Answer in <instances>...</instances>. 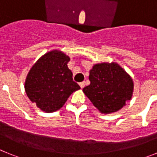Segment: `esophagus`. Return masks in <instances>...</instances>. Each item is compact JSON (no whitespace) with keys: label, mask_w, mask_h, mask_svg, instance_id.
<instances>
[{"label":"esophagus","mask_w":157,"mask_h":157,"mask_svg":"<svg viewBox=\"0 0 157 157\" xmlns=\"http://www.w3.org/2000/svg\"><path fill=\"white\" fill-rule=\"evenodd\" d=\"M79 86L82 89L84 88V86H85V82H82L79 83Z\"/></svg>","instance_id":"esophagus-1"}]
</instances>
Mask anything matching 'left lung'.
<instances>
[{
  "label": "left lung",
  "mask_w": 157,
  "mask_h": 157,
  "mask_svg": "<svg viewBox=\"0 0 157 157\" xmlns=\"http://www.w3.org/2000/svg\"><path fill=\"white\" fill-rule=\"evenodd\" d=\"M89 79L90 84L82 90L101 113L117 112L131 99L132 78L116 63L95 64L90 71Z\"/></svg>",
  "instance_id": "obj_1"
}]
</instances>
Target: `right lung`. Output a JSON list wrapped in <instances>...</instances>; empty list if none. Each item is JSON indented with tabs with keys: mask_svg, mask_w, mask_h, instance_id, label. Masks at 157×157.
Masks as SVG:
<instances>
[{
	"mask_svg": "<svg viewBox=\"0 0 157 157\" xmlns=\"http://www.w3.org/2000/svg\"><path fill=\"white\" fill-rule=\"evenodd\" d=\"M69 56L58 50L45 53L29 71L25 91L29 99L45 112L59 109L71 94L79 90L67 67Z\"/></svg>",
	"mask_w": 157,
	"mask_h": 157,
	"instance_id": "1",
	"label": "right lung"
}]
</instances>
